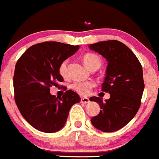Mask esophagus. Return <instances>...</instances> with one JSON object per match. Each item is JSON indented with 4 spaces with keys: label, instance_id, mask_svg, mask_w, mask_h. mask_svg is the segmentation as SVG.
<instances>
[{
    "label": "esophagus",
    "instance_id": "obj_1",
    "mask_svg": "<svg viewBox=\"0 0 159 159\" xmlns=\"http://www.w3.org/2000/svg\"><path fill=\"white\" fill-rule=\"evenodd\" d=\"M89 101H90L89 98H81V103L87 104V103H89Z\"/></svg>",
    "mask_w": 159,
    "mask_h": 159
}]
</instances>
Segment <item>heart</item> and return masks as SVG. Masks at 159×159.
<instances>
[{
  "mask_svg": "<svg viewBox=\"0 0 159 159\" xmlns=\"http://www.w3.org/2000/svg\"><path fill=\"white\" fill-rule=\"evenodd\" d=\"M84 62L90 69H98L102 63V60L99 55L93 53H87L83 57ZM69 59H66L60 64L58 67V72L61 76L68 77L69 75ZM94 87V83L93 81H83L76 80L71 84L70 87L72 90L80 95H87L90 92V89Z\"/></svg>",
  "mask_w": 159,
  "mask_h": 159,
  "instance_id": "heart-1",
  "label": "heart"
}]
</instances>
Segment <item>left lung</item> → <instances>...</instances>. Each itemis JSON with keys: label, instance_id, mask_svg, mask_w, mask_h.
<instances>
[{"label": "left lung", "instance_id": "1", "mask_svg": "<svg viewBox=\"0 0 159 159\" xmlns=\"http://www.w3.org/2000/svg\"><path fill=\"white\" fill-rule=\"evenodd\" d=\"M89 48L108 61L101 90L111 96L105 102L99 97L90 98L99 103L101 109L90 121L100 130L115 132L132 120L140 106L144 89L141 64L134 52L118 40L98 42Z\"/></svg>", "mask_w": 159, "mask_h": 159}]
</instances>
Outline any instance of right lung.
I'll use <instances>...</instances> for the list:
<instances>
[{
    "mask_svg": "<svg viewBox=\"0 0 159 159\" xmlns=\"http://www.w3.org/2000/svg\"><path fill=\"white\" fill-rule=\"evenodd\" d=\"M78 49L79 46L67 43L43 42L29 48L16 62L15 101L24 119L35 129L58 131L65 126L71 107L80 101V95L71 90L61 98L50 93V87L64 81L58 72L60 64Z\"/></svg>",
    "mask_w": 159,
    "mask_h": 159,
    "instance_id": "right-lung-1",
    "label": "right lung"
}]
</instances>
